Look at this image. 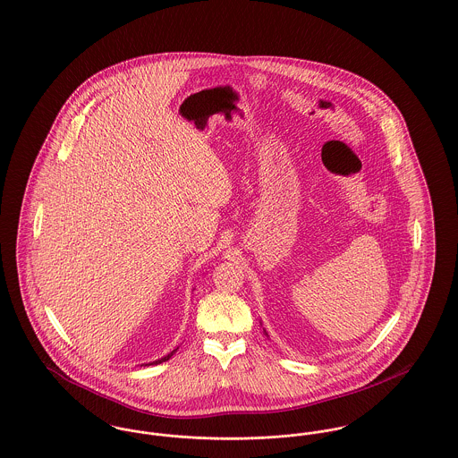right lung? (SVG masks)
Here are the masks:
<instances>
[{"label":"right lung","mask_w":458,"mask_h":458,"mask_svg":"<svg viewBox=\"0 0 458 458\" xmlns=\"http://www.w3.org/2000/svg\"><path fill=\"white\" fill-rule=\"evenodd\" d=\"M173 352H174V351H173ZM173 352H171V354H173ZM171 354H167V356H164V358H161V360H157V361H154V363H152V365H157V363H162V361H165V360H169V358H171Z\"/></svg>","instance_id":"obj_1"}]
</instances>
